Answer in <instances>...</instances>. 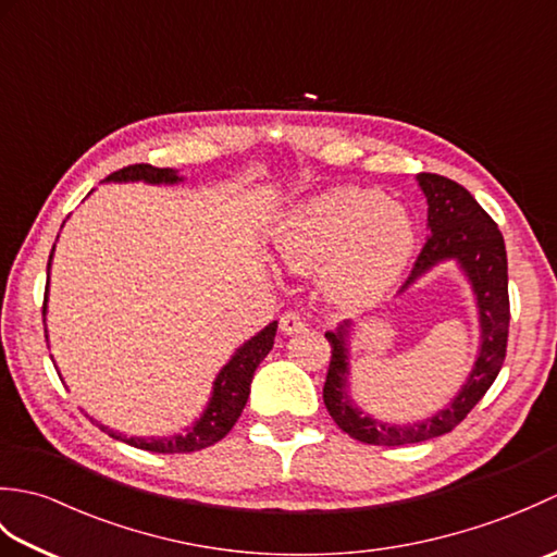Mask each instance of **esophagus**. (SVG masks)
<instances>
[{"mask_svg":"<svg viewBox=\"0 0 557 557\" xmlns=\"http://www.w3.org/2000/svg\"><path fill=\"white\" fill-rule=\"evenodd\" d=\"M280 330L285 335H297V333H301V330H306V318H304V313H299V311H287V313H282V318H280Z\"/></svg>","mask_w":557,"mask_h":557,"instance_id":"34e87169","label":"esophagus"}]
</instances>
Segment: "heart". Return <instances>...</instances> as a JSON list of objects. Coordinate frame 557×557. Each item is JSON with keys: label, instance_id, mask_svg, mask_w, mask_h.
Listing matches in <instances>:
<instances>
[{"label": "heart", "instance_id": "b5f03b06", "mask_svg": "<svg viewBox=\"0 0 557 557\" xmlns=\"http://www.w3.org/2000/svg\"><path fill=\"white\" fill-rule=\"evenodd\" d=\"M417 244L413 224L383 194L337 186L289 210L275 251L292 270L323 268V285L342 304H371L395 285Z\"/></svg>", "mask_w": 557, "mask_h": 557}]
</instances>
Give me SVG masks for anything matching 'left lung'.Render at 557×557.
Returning a JSON list of instances; mask_svg holds the SVG:
<instances>
[{"mask_svg":"<svg viewBox=\"0 0 557 557\" xmlns=\"http://www.w3.org/2000/svg\"><path fill=\"white\" fill-rule=\"evenodd\" d=\"M417 180L425 200H429L431 236L425 239L401 292L433 265L443 263V260H457L476 294L481 349L474 369H471L467 383L461 385L459 395L453 399V405H447V409L437 411L431 419L409 425H393L375 421L369 413L359 411L347 395L349 323L339 325L337 333H325L333 351H330L323 401L330 417L342 431L349 433L354 441L369 445H411L453 431L488 393V387L503 369L507 351L510 297H507V251L498 224L491 220L488 212L476 203V198L461 184L431 172H421Z\"/></svg>","mask_w":557,"mask_h":557,"instance_id":"obj_1","label":"left lung"}]
</instances>
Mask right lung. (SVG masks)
Wrapping results in <instances>:
<instances>
[{"label": "right lung", "instance_id": "obj_1", "mask_svg": "<svg viewBox=\"0 0 557 557\" xmlns=\"http://www.w3.org/2000/svg\"><path fill=\"white\" fill-rule=\"evenodd\" d=\"M104 182H148V184H176L182 182V176L170 168H152V164H128L124 170L112 172ZM54 251V246H52ZM52 260V256H50ZM50 270V263H47ZM47 280H50V272H47ZM50 287V282H47ZM47 299V289H45ZM47 304V301H45ZM45 304H42V323H45ZM47 333V330H45ZM275 333L277 323H270L268 327L260 330L256 337L246 342L244 347L236 349L230 363L218 373L215 383H212V397L191 429L186 433L170 435V437H126L116 431H110L108 425L98 423L104 433H110L116 441H124L138 449H148V453H160V455H174V453H196V449H203L222 441L224 435L232 431L236 419L242 417L246 407L248 393H251V381L258 369V363L268 357V351L275 345ZM47 337V335H45Z\"/></svg>", "mask_w": 557, "mask_h": 557}]
</instances>
